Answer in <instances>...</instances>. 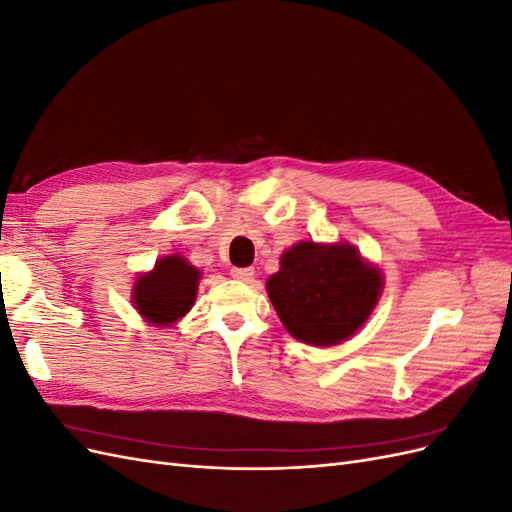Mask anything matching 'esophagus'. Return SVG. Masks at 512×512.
<instances>
[{"label":"esophagus","instance_id":"esophagus-1","mask_svg":"<svg viewBox=\"0 0 512 512\" xmlns=\"http://www.w3.org/2000/svg\"><path fill=\"white\" fill-rule=\"evenodd\" d=\"M230 275L235 277V280H239V282H252L254 269H250V267H232Z\"/></svg>","mask_w":512,"mask_h":512}]
</instances>
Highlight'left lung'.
I'll list each match as a JSON object with an SVG mask.
<instances>
[{"label": "left lung", "instance_id": "1", "mask_svg": "<svg viewBox=\"0 0 512 512\" xmlns=\"http://www.w3.org/2000/svg\"><path fill=\"white\" fill-rule=\"evenodd\" d=\"M382 273L348 243L299 241L267 280L286 331L309 346H335L359 331L382 294Z\"/></svg>", "mask_w": 512, "mask_h": 512}]
</instances>
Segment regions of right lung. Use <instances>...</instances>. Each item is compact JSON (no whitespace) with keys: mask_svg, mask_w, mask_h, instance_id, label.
Returning <instances> with one entry per match:
<instances>
[{"mask_svg":"<svg viewBox=\"0 0 512 512\" xmlns=\"http://www.w3.org/2000/svg\"><path fill=\"white\" fill-rule=\"evenodd\" d=\"M198 282L200 271L183 256H164L149 273L136 277L132 303L153 327H170L192 309Z\"/></svg>","mask_w":512,"mask_h":512,"instance_id":"1","label":"right lung"}]
</instances>
